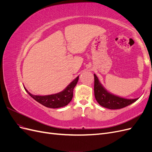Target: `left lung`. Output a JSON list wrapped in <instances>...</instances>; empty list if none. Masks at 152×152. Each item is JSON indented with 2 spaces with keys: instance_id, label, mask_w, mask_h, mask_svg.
Wrapping results in <instances>:
<instances>
[{
  "instance_id": "1",
  "label": "left lung",
  "mask_w": 152,
  "mask_h": 152,
  "mask_svg": "<svg viewBox=\"0 0 152 152\" xmlns=\"http://www.w3.org/2000/svg\"><path fill=\"white\" fill-rule=\"evenodd\" d=\"M94 76V96L98 103L102 107L112 110L120 109L135 102L138 99H128L109 93L101 84L97 76L95 74Z\"/></svg>"
}]
</instances>
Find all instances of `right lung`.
<instances>
[{
	"instance_id": "1",
	"label": "right lung",
	"mask_w": 152,
	"mask_h": 152,
	"mask_svg": "<svg viewBox=\"0 0 152 152\" xmlns=\"http://www.w3.org/2000/svg\"><path fill=\"white\" fill-rule=\"evenodd\" d=\"M79 76L69 84L63 91L55 94L48 96H35L31 94L25 88V91L35 101L44 105V107L50 108H58L63 107L71 102L73 98V91L79 80Z\"/></svg>"
}]
</instances>
